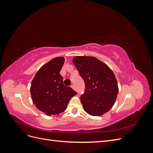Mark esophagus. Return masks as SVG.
<instances>
[{
    "label": "esophagus",
    "mask_w": 153,
    "mask_h": 153,
    "mask_svg": "<svg viewBox=\"0 0 153 153\" xmlns=\"http://www.w3.org/2000/svg\"><path fill=\"white\" fill-rule=\"evenodd\" d=\"M72 88H73V89H74V90H75L76 89V88H75V85H74L73 84V85H71V86Z\"/></svg>",
    "instance_id": "34e87169"
}]
</instances>
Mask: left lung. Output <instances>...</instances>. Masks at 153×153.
Segmentation results:
<instances>
[{
	"label": "left lung",
	"instance_id": "1",
	"mask_svg": "<svg viewBox=\"0 0 153 153\" xmlns=\"http://www.w3.org/2000/svg\"><path fill=\"white\" fill-rule=\"evenodd\" d=\"M73 62L85 82L80 100L87 113L100 116L112 107L118 94L117 82L113 71L94 57L77 56Z\"/></svg>",
	"mask_w": 153,
	"mask_h": 153
}]
</instances>
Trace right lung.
<instances>
[{
    "instance_id": "add662e5",
    "label": "right lung",
    "mask_w": 153,
    "mask_h": 153,
    "mask_svg": "<svg viewBox=\"0 0 153 153\" xmlns=\"http://www.w3.org/2000/svg\"><path fill=\"white\" fill-rule=\"evenodd\" d=\"M64 57H55L36 73L31 82V98L36 108L48 116L63 112L69 100L76 94L71 87L64 85L60 71Z\"/></svg>"
}]
</instances>
